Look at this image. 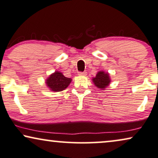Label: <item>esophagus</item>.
I'll use <instances>...</instances> for the list:
<instances>
[{
    "mask_svg": "<svg viewBox=\"0 0 158 158\" xmlns=\"http://www.w3.org/2000/svg\"><path fill=\"white\" fill-rule=\"evenodd\" d=\"M79 75H86V72H79L78 73Z\"/></svg>",
    "mask_w": 158,
    "mask_h": 158,
    "instance_id": "34e87169",
    "label": "esophagus"
}]
</instances>
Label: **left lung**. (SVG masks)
Wrapping results in <instances>:
<instances>
[{
	"mask_svg": "<svg viewBox=\"0 0 158 158\" xmlns=\"http://www.w3.org/2000/svg\"><path fill=\"white\" fill-rule=\"evenodd\" d=\"M95 85L98 88H106L110 83V78L109 73H106L103 71H100L97 73L96 76L93 79Z\"/></svg>",
	"mask_w": 158,
	"mask_h": 158,
	"instance_id": "left-lung-1",
	"label": "left lung"
}]
</instances>
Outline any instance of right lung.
<instances>
[{
	"instance_id": "obj_1",
	"label": "right lung",
	"mask_w": 158,
	"mask_h": 158,
	"mask_svg": "<svg viewBox=\"0 0 158 158\" xmlns=\"http://www.w3.org/2000/svg\"><path fill=\"white\" fill-rule=\"evenodd\" d=\"M72 80L69 77H64L62 73L56 71L52 74L47 80V85L51 90L55 92L62 91L70 85Z\"/></svg>"
}]
</instances>
